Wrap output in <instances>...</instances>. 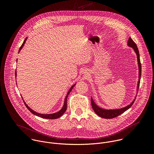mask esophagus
Returning a JSON list of instances; mask_svg holds the SVG:
<instances>
[{"mask_svg":"<svg viewBox=\"0 0 154 154\" xmlns=\"http://www.w3.org/2000/svg\"><path fill=\"white\" fill-rule=\"evenodd\" d=\"M84 72V73H86V72Z\"/></svg>","mask_w":154,"mask_h":154,"instance_id":"34e87169","label":"esophagus"}]
</instances>
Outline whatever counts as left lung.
Listing matches in <instances>:
<instances>
[{
    "instance_id": "left-lung-1",
    "label": "left lung",
    "mask_w": 154,
    "mask_h": 154,
    "mask_svg": "<svg viewBox=\"0 0 154 154\" xmlns=\"http://www.w3.org/2000/svg\"><path fill=\"white\" fill-rule=\"evenodd\" d=\"M127 45L128 47L132 48L134 51L137 54V61H138V69H139V79L138 81V84L137 86V90L138 91V88H139V86H140V79H141V64L140 63V54H139V51L137 48V46L135 44V42L132 40L130 37L128 38V40L127 41ZM136 97L134 99V100L131 102L130 104L127 105L125 107L121 108H118V109H105L99 107L93 100V98L91 97V106L93 109L94 112L100 117L105 118V119H112L114 118H116L119 115H121L124 112H125L126 110H127L128 109H129L131 106L133 105L135 100Z\"/></svg>"
}]
</instances>
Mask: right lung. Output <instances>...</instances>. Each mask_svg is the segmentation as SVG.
Here are the masks:
<instances>
[{"label": "right lung", "instance_id": "1", "mask_svg": "<svg viewBox=\"0 0 154 154\" xmlns=\"http://www.w3.org/2000/svg\"><path fill=\"white\" fill-rule=\"evenodd\" d=\"M27 38H26L25 39V40L24 41V42H23V45H21V46H20L19 50V52L20 51V50L22 49V48H23L24 47V45H25V43H26V40H27ZM15 76H16V72H15ZM75 85H76V83L74 84V85H73L71 87V88L69 89V90L68 91V93H67L66 96V97H65V99H64V105H63L62 108L60 109V110L59 112H57V113H51V114H41V113H38V112H35L34 110H33V109H32V108H30L27 105V104L25 102V101L24 100L23 98V97H22V98H23V101H24V104H25L27 108V109H29V110L32 113H33V115H36V116H39V117H40V118H42L49 119H57V118H60V116H61L64 114V113L66 112V109H67V98H68V96L69 94L70 93V92L71 91V90H72V88L75 86Z\"/></svg>", "mask_w": 154, "mask_h": 154}]
</instances>
